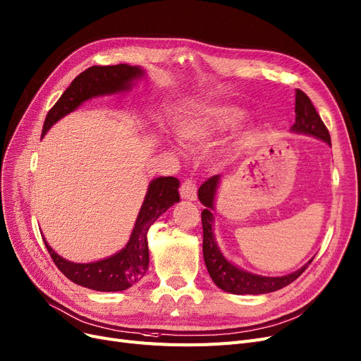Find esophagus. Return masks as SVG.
I'll use <instances>...</instances> for the list:
<instances>
[{
	"mask_svg": "<svg viewBox=\"0 0 361 361\" xmlns=\"http://www.w3.org/2000/svg\"><path fill=\"white\" fill-rule=\"evenodd\" d=\"M180 195H181L183 199H188V201H195V199L197 197V185H196L195 180L185 178V180L181 183Z\"/></svg>",
	"mask_w": 361,
	"mask_h": 361,
	"instance_id": "esophagus-1",
	"label": "esophagus"
}]
</instances>
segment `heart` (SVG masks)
<instances>
[{
  "mask_svg": "<svg viewBox=\"0 0 361 361\" xmlns=\"http://www.w3.org/2000/svg\"><path fill=\"white\" fill-rule=\"evenodd\" d=\"M243 111L228 105H212L201 109L180 126V135L189 142H202L216 133L232 128Z\"/></svg>",
  "mask_w": 361,
  "mask_h": 361,
  "instance_id": "heart-1",
  "label": "heart"
}]
</instances>
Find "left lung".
I'll return each mask as SVG.
<instances>
[{"instance_id": "8db88e82", "label": "left lung", "mask_w": 361, "mask_h": 361, "mask_svg": "<svg viewBox=\"0 0 361 361\" xmlns=\"http://www.w3.org/2000/svg\"><path fill=\"white\" fill-rule=\"evenodd\" d=\"M293 130L300 133H308L319 140L330 144V133L326 125L323 123L322 117L317 113L315 106L310 97L302 90H296V123L293 125ZM220 176H212L207 181L202 183L197 190L199 201H201L207 208L202 211V229H204V260L207 264L208 274L216 286L228 293L233 295H263V293H271L275 290L283 288L290 283L295 281L300 276L308 264H305L299 271L293 272L286 276L269 278V276H259L248 274L243 269H238L236 266L229 263L223 257L212 235V214L211 209L214 207V196L219 185Z\"/></svg>"}]
</instances>
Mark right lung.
<instances>
[{"label":"right lung","instance_id":"obj_1","mask_svg":"<svg viewBox=\"0 0 361 361\" xmlns=\"http://www.w3.org/2000/svg\"><path fill=\"white\" fill-rule=\"evenodd\" d=\"M141 75V68L126 63L93 65L80 73L70 87L62 93L58 102L49 110L42 137L53 123H56L65 114L74 111L83 101L105 93L122 92L129 87L133 78ZM178 185V180L173 177H159L150 183L129 243L117 255L95 263H73L58 256L44 241L51 260L66 278L86 288L122 291L137 284L149 269L147 232L171 205L180 201Z\"/></svg>","mask_w":361,"mask_h":361}]
</instances>
